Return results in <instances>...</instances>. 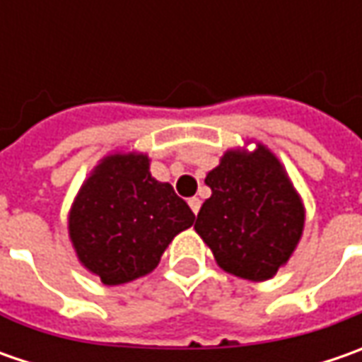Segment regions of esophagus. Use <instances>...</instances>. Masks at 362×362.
Instances as JSON below:
<instances>
[{
  "instance_id": "esophagus-1",
  "label": "esophagus",
  "mask_w": 362,
  "mask_h": 362,
  "mask_svg": "<svg viewBox=\"0 0 362 362\" xmlns=\"http://www.w3.org/2000/svg\"><path fill=\"white\" fill-rule=\"evenodd\" d=\"M189 207H191V211L197 216V214H199V207H202V199H199V197H191V199H189Z\"/></svg>"
}]
</instances>
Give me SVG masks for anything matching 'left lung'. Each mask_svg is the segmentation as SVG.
<instances>
[{
	"mask_svg": "<svg viewBox=\"0 0 362 362\" xmlns=\"http://www.w3.org/2000/svg\"><path fill=\"white\" fill-rule=\"evenodd\" d=\"M211 197L202 205L195 231L219 268L245 280H270L296 250L304 205L270 148L228 151L205 177Z\"/></svg>",
	"mask_w": 362,
	"mask_h": 362,
	"instance_id": "left-lung-1",
	"label": "left lung"
}]
</instances>
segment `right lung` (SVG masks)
<instances>
[{"mask_svg": "<svg viewBox=\"0 0 362 362\" xmlns=\"http://www.w3.org/2000/svg\"><path fill=\"white\" fill-rule=\"evenodd\" d=\"M195 216L169 183L148 171L143 153H117L84 181L68 217L78 259L103 284H127L153 272Z\"/></svg>", "mask_w": 362, "mask_h": 362, "instance_id": "1", "label": "right lung"}]
</instances>
